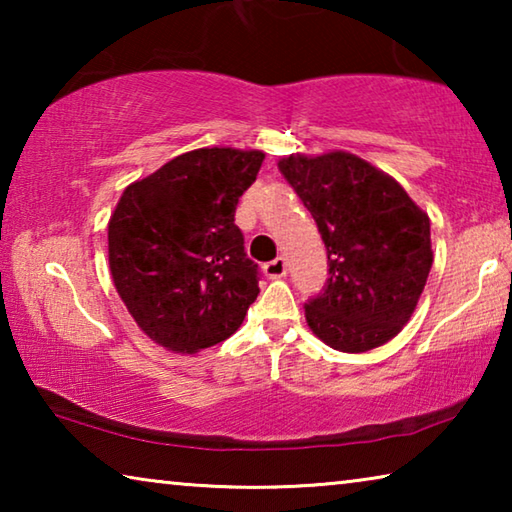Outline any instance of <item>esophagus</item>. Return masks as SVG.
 Masks as SVG:
<instances>
[{"instance_id":"obj_1","label":"esophagus","mask_w":512,"mask_h":512,"mask_svg":"<svg viewBox=\"0 0 512 512\" xmlns=\"http://www.w3.org/2000/svg\"><path fill=\"white\" fill-rule=\"evenodd\" d=\"M264 273L271 277V280H277V277H284V275H287V262H284L282 257H275L273 262L264 264Z\"/></svg>"}]
</instances>
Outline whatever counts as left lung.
I'll list each match as a JSON object with an SVG mask.
<instances>
[{"instance_id": "8db88e82", "label": "left lung", "mask_w": 512, "mask_h": 512, "mask_svg": "<svg viewBox=\"0 0 512 512\" xmlns=\"http://www.w3.org/2000/svg\"><path fill=\"white\" fill-rule=\"evenodd\" d=\"M327 248L325 291L305 305L311 332L339 352H368L402 332L431 271V225L393 176L332 151L277 162Z\"/></svg>"}]
</instances>
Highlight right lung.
I'll list each match as a JSON object with an SVG mask.
<instances>
[{
  "mask_svg": "<svg viewBox=\"0 0 512 512\" xmlns=\"http://www.w3.org/2000/svg\"><path fill=\"white\" fill-rule=\"evenodd\" d=\"M262 162L255 149H196L124 189L108 223L110 273L153 343L196 354L244 323L259 277L235 210Z\"/></svg>",
  "mask_w": 512,
  "mask_h": 512,
  "instance_id": "1",
  "label": "right lung"
}]
</instances>
